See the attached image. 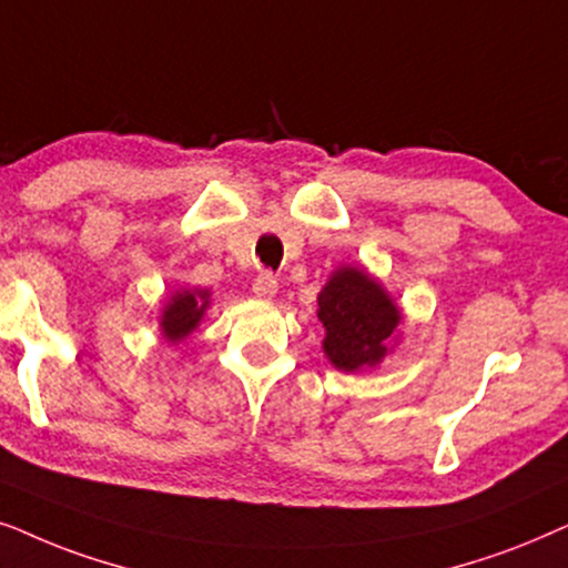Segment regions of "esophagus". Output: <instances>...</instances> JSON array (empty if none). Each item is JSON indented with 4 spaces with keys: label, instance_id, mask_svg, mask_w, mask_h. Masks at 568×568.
<instances>
[{
    "label": "esophagus",
    "instance_id": "34e87169",
    "mask_svg": "<svg viewBox=\"0 0 568 568\" xmlns=\"http://www.w3.org/2000/svg\"><path fill=\"white\" fill-rule=\"evenodd\" d=\"M252 291H254V296H256V298L270 301V298L275 296V293H277V277L272 275V272H262V275H256V277H254Z\"/></svg>",
    "mask_w": 568,
    "mask_h": 568
}]
</instances>
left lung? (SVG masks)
I'll return each mask as SVG.
<instances>
[{"label":"left lung","instance_id":"1","mask_svg":"<svg viewBox=\"0 0 568 568\" xmlns=\"http://www.w3.org/2000/svg\"><path fill=\"white\" fill-rule=\"evenodd\" d=\"M320 322L324 324V353L339 372H361L379 366L389 353L403 314L395 301L361 267L332 272L320 293Z\"/></svg>","mask_w":568,"mask_h":568}]
</instances>
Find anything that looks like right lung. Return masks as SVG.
I'll return each instance as SVG.
<instances>
[{
	"mask_svg": "<svg viewBox=\"0 0 568 568\" xmlns=\"http://www.w3.org/2000/svg\"><path fill=\"white\" fill-rule=\"evenodd\" d=\"M210 306V291H176L161 316V332L169 343H181L192 335Z\"/></svg>",
	"mask_w": 568,
	"mask_h": 568,
	"instance_id": "right-lung-1",
	"label": "right lung"
}]
</instances>
